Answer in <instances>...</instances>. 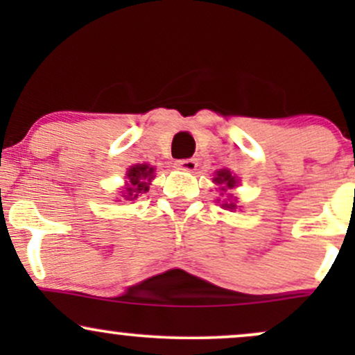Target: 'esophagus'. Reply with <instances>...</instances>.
<instances>
[{
  "label": "esophagus",
  "mask_w": 355,
  "mask_h": 355,
  "mask_svg": "<svg viewBox=\"0 0 355 355\" xmlns=\"http://www.w3.org/2000/svg\"><path fill=\"white\" fill-rule=\"evenodd\" d=\"M197 160L195 158H185V160H178L175 162V166H177L178 170H185V172H193L195 168H197Z\"/></svg>",
  "instance_id": "esophagus-1"
}]
</instances>
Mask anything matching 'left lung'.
I'll return each mask as SVG.
<instances>
[{
    "label": "left lung",
    "mask_w": 355,
    "mask_h": 355,
    "mask_svg": "<svg viewBox=\"0 0 355 355\" xmlns=\"http://www.w3.org/2000/svg\"><path fill=\"white\" fill-rule=\"evenodd\" d=\"M214 182L215 183H220V185H225L227 187V189H234L235 187V178L232 177V173L229 172V170H220V172H217V177L214 178ZM222 190H227L223 187ZM223 207H225V209H235V203H223Z\"/></svg>",
    "instance_id": "obj_1"
}]
</instances>
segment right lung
I'll use <instances>...</instances> for the list:
<instances>
[{"label": "right lung", "mask_w": 355, "mask_h": 355, "mask_svg": "<svg viewBox=\"0 0 355 355\" xmlns=\"http://www.w3.org/2000/svg\"><path fill=\"white\" fill-rule=\"evenodd\" d=\"M128 177V189L123 197L126 200H135L138 195L148 191L150 180L153 178V168L148 165H135L126 173Z\"/></svg>", "instance_id": "1"}]
</instances>
